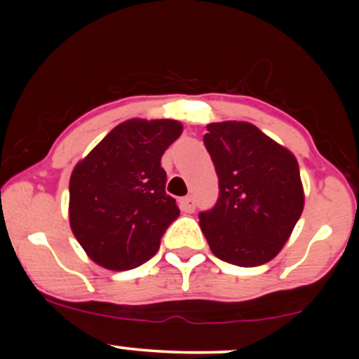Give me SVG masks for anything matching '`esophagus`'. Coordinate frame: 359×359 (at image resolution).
I'll return each mask as SVG.
<instances>
[{"instance_id":"1","label":"esophagus","mask_w":359,"mask_h":359,"mask_svg":"<svg viewBox=\"0 0 359 359\" xmlns=\"http://www.w3.org/2000/svg\"><path fill=\"white\" fill-rule=\"evenodd\" d=\"M180 209H182L184 212H194V209H196V201H194V197L187 196L184 197V199H180Z\"/></svg>"}]
</instances>
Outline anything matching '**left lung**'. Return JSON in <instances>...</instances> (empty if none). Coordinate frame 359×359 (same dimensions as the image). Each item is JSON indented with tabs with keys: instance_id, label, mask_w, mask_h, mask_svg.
I'll use <instances>...</instances> for the list:
<instances>
[{
	"instance_id": "obj_1",
	"label": "left lung",
	"mask_w": 359,
	"mask_h": 359,
	"mask_svg": "<svg viewBox=\"0 0 359 359\" xmlns=\"http://www.w3.org/2000/svg\"><path fill=\"white\" fill-rule=\"evenodd\" d=\"M219 197L199 214L209 248L222 262L258 266L273 259L304 211L299 162L285 147L246 121L209 123Z\"/></svg>"
}]
</instances>
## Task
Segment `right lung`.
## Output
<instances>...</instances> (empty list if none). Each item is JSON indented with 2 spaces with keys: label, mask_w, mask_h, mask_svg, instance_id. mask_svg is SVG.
Listing matches in <instances>:
<instances>
[{
  "label": "right lung",
  "mask_w": 359,
  "mask_h": 359,
  "mask_svg": "<svg viewBox=\"0 0 359 359\" xmlns=\"http://www.w3.org/2000/svg\"><path fill=\"white\" fill-rule=\"evenodd\" d=\"M182 130L175 119H128L74 167L69 222L94 263L131 270L158 251L160 238L180 214L165 192L160 160Z\"/></svg>",
  "instance_id": "1"
}]
</instances>
